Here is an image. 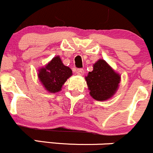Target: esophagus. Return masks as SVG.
I'll use <instances>...</instances> for the list:
<instances>
[{
    "label": "esophagus",
    "instance_id": "obj_1",
    "mask_svg": "<svg viewBox=\"0 0 153 153\" xmlns=\"http://www.w3.org/2000/svg\"><path fill=\"white\" fill-rule=\"evenodd\" d=\"M84 73V71L83 69H76V74L78 75H83Z\"/></svg>",
    "mask_w": 153,
    "mask_h": 153
}]
</instances>
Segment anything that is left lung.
Returning <instances> with one entry per match:
<instances>
[{"mask_svg":"<svg viewBox=\"0 0 153 153\" xmlns=\"http://www.w3.org/2000/svg\"><path fill=\"white\" fill-rule=\"evenodd\" d=\"M90 94L94 99L105 101L117 91L120 77L104 60H99L93 65V70L85 78Z\"/></svg>","mask_w":153,"mask_h":153,"instance_id":"1","label":"left lung"}]
</instances>
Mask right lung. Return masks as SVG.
Returning a JSON list of instances; mask_svg holds the SVG:
<instances>
[{
	"label": "right lung",
	"mask_w": 153,
	"mask_h": 153,
	"mask_svg": "<svg viewBox=\"0 0 153 153\" xmlns=\"http://www.w3.org/2000/svg\"><path fill=\"white\" fill-rule=\"evenodd\" d=\"M72 75L70 68L64 66L60 57H56L45 68L39 70L38 76L46 90L57 93Z\"/></svg>",
	"instance_id": "obj_1"
}]
</instances>
